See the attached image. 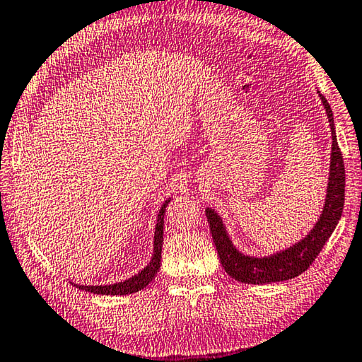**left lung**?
<instances>
[{
  "label": "left lung",
  "mask_w": 362,
  "mask_h": 362,
  "mask_svg": "<svg viewBox=\"0 0 362 362\" xmlns=\"http://www.w3.org/2000/svg\"><path fill=\"white\" fill-rule=\"evenodd\" d=\"M320 98L326 109L327 118H329L332 134L331 169L323 212H321L318 223L308 233V235H305L296 245L284 250V252L266 256V258H253V256L242 255L239 250H235L233 242L228 238L225 225H223L220 216L212 209H206L210 233H212V239L216 252H218L221 266L228 275H231L234 280L242 281V284H272V281L294 279L302 272H305L321 252V248L325 247L327 239L331 238L340 220L345 201V166L337 144L331 106L321 93Z\"/></svg>",
  "instance_id": "1"
}]
</instances>
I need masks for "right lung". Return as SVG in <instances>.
Masks as SVG:
<instances>
[{"label": "right lung", "mask_w": 362, "mask_h": 362, "mask_svg": "<svg viewBox=\"0 0 362 362\" xmlns=\"http://www.w3.org/2000/svg\"><path fill=\"white\" fill-rule=\"evenodd\" d=\"M170 199L164 201L161 206V210L158 214V218H156V228H155V242H153V256L152 261L148 262L147 267H144L134 277H131L120 284L114 285H100V286H83V285H76L78 290H85L93 294H104V296H123V294H133L136 291H141L146 288L150 281L155 279L156 272L160 269L161 262V247H163V226H164V210L169 204Z\"/></svg>", "instance_id": "1"}]
</instances>
